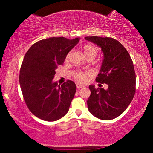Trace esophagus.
Wrapping results in <instances>:
<instances>
[{
    "instance_id": "1",
    "label": "esophagus",
    "mask_w": 153,
    "mask_h": 153,
    "mask_svg": "<svg viewBox=\"0 0 153 153\" xmlns=\"http://www.w3.org/2000/svg\"><path fill=\"white\" fill-rule=\"evenodd\" d=\"M76 86H77V88H78V89H80V88H83L84 85H81V84H77Z\"/></svg>"
}]
</instances>
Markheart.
I'll return each instance as SVG.
<instances>
[{"instance_id": "obj_1", "label": "heart", "mask_w": 153, "mask_h": 153, "mask_svg": "<svg viewBox=\"0 0 153 153\" xmlns=\"http://www.w3.org/2000/svg\"><path fill=\"white\" fill-rule=\"evenodd\" d=\"M83 52L85 54V57H89V56H94L96 57L97 54V48L96 47L92 46V45H87L83 47ZM70 56V54L68 55V57ZM89 75L88 72H82V71H78L75 73L74 75L75 79L77 81L80 82H83L85 81L88 75Z\"/></svg>"}]
</instances>
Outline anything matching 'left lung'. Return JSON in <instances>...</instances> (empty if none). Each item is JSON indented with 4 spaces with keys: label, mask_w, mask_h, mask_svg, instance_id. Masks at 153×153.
Instances as JSON below:
<instances>
[{
    "label": "left lung",
    "mask_w": 153,
    "mask_h": 153,
    "mask_svg": "<svg viewBox=\"0 0 153 153\" xmlns=\"http://www.w3.org/2000/svg\"><path fill=\"white\" fill-rule=\"evenodd\" d=\"M85 39L101 49L103 59L96 80L108 85L106 90L89 85L88 110L100 119H115L127 109L134 98L136 76L133 62L127 50L114 39L95 36Z\"/></svg>",
    "instance_id": "left-lung-1"
}]
</instances>
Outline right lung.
Segmentation results:
<instances>
[{
	"label": "right lung",
	"instance_id": "right-lung-1",
	"mask_svg": "<svg viewBox=\"0 0 153 153\" xmlns=\"http://www.w3.org/2000/svg\"><path fill=\"white\" fill-rule=\"evenodd\" d=\"M80 38L51 37L31 46L24 57L19 83L28 108L38 118L58 120L68 113L76 92V85L68 80L61 85L53 81L55 70Z\"/></svg>",
	"mask_w": 153,
	"mask_h": 153
}]
</instances>
